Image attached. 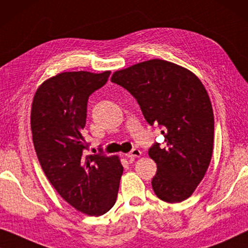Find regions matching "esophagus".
Wrapping results in <instances>:
<instances>
[{
  "instance_id": "obj_1",
  "label": "esophagus",
  "mask_w": 248,
  "mask_h": 248,
  "mask_svg": "<svg viewBox=\"0 0 248 248\" xmlns=\"http://www.w3.org/2000/svg\"><path fill=\"white\" fill-rule=\"evenodd\" d=\"M128 158H134V157H140L141 156V152L139 151V149H136L134 148L130 153H128V154H125Z\"/></svg>"
}]
</instances>
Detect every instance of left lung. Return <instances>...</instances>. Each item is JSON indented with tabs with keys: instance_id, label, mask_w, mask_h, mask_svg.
Masks as SVG:
<instances>
[{
	"instance_id": "8db88e82",
	"label": "left lung",
	"mask_w": 248,
	"mask_h": 248,
	"mask_svg": "<svg viewBox=\"0 0 248 248\" xmlns=\"http://www.w3.org/2000/svg\"><path fill=\"white\" fill-rule=\"evenodd\" d=\"M111 82L137 100L149 124L162 129L164 146L155 142L148 151L157 164L155 194L169 203L186 200L203 179L214 149V112L203 84L189 69L162 59L113 73Z\"/></svg>"
}]
</instances>
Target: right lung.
Returning <instances> with one entry per match:
<instances>
[{
  "mask_svg": "<svg viewBox=\"0 0 248 248\" xmlns=\"http://www.w3.org/2000/svg\"><path fill=\"white\" fill-rule=\"evenodd\" d=\"M110 74L61 73L39 86L31 108L33 146L47 179L66 202L89 216L104 215L113 207L124 172L117 156L85 152L89 96Z\"/></svg>",
  "mask_w": 248,
  "mask_h": 248,
  "instance_id": "right-lung-1",
  "label": "right lung"
}]
</instances>
